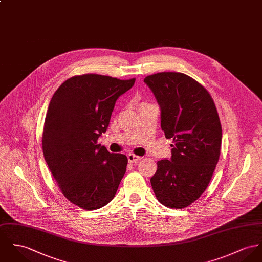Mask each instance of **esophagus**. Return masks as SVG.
Segmentation results:
<instances>
[{
  "label": "esophagus",
  "instance_id": "esophagus-1",
  "mask_svg": "<svg viewBox=\"0 0 262 262\" xmlns=\"http://www.w3.org/2000/svg\"><path fill=\"white\" fill-rule=\"evenodd\" d=\"M127 157H128V161H129L130 163H137L138 161L141 160V157H140V156H137V155L132 154V153H129Z\"/></svg>",
  "mask_w": 262,
  "mask_h": 262
}]
</instances>
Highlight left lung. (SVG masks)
I'll list each match as a JSON object with an SVG mask.
<instances>
[{
  "label": "left lung",
  "mask_w": 262,
  "mask_h": 262,
  "mask_svg": "<svg viewBox=\"0 0 262 262\" xmlns=\"http://www.w3.org/2000/svg\"><path fill=\"white\" fill-rule=\"evenodd\" d=\"M150 87L161 109V129L172 138L170 160L157 162L150 182L158 201L182 209L207 188L220 155L222 129L209 92L179 72L149 75Z\"/></svg>",
  "instance_id": "8db88e82"
}]
</instances>
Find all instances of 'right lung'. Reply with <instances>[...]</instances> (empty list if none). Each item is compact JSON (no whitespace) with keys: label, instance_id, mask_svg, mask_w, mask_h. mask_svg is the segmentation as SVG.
<instances>
[{"label":"right lung","instance_id":"obj_1","mask_svg":"<svg viewBox=\"0 0 262 262\" xmlns=\"http://www.w3.org/2000/svg\"><path fill=\"white\" fill-rule=\"evenodd\" d=\"M134 83L135 78L76 75L50 101L42 137L44 157L62 194L82 209L109 203L126 172V155L110 153L97 141L107 130L116 100Z\"/></svg>","mask_w":262,"mask_h":262}]
</instances>
